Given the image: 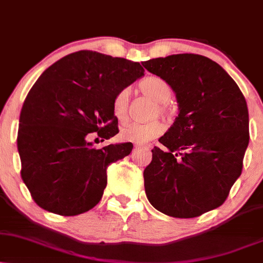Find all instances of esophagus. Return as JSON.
I'll return each mask as SVG.
<instances>
[{
  "mask_svg": "<svg viewBox=\"0 0 263 263\" xmlns=\"http://www.w3.org/2000/svg\"><path fill=\"white\" fill-rule=\"evenodd\" d=\"M135 148H144V145H141V144H135Z\"/></svg>",
  "mask_w": 263,
  "mask_h": 263,
  "instance_id": "esophagus-1",
  "label": "esophagus"
}]
</instances>
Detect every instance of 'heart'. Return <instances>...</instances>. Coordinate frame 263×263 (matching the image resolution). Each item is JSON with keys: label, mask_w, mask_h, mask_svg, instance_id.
Instances as JSON below:
<instances>
[{"label": "heart", "mask_w": 263, "mask_h": 263, "mask_svg": "<svg viewBox=\"0 0 263 263\" xmlns=\"http://www.w3.org/2000/svg\"><path fill=\"white\" fill-rule=\"evenodd\" d=\"M138 88L143 95L148 96L158 103L155 108V112L170 116L174 111L168 101L172 98L174 89L166 80L159 76H148L143 79L138 84ZM129 103V91L128 88H121L115 93L112 97L111 108L112 114L119 121H124L127 118ZM164 134V125L161 121L154 120L147 124H139V122H127L122 126L120 131V137L126 142L147 143L151 139H154Z\"/></svg>", "instance_id": "heart-1"}]
</instances>
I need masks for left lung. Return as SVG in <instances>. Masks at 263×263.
Instances as JSON below:
<instances>
[{"mask_svg":"<svg viewBox=\"0 0 263 263\" xmlns=\"http://www.w3.org/2000/svg\"><path fill=\"white\" fill-rule=\"evenodd\" d=\"M176 93L179 114L143 172L145 194L162 214L193 218L221 206L240 176L249 111L240 88L217 63L183 53L143 62Z\"/></svg>","mask_w":263,"mask_h":263,"instance_id":"1","label":"left lung"}]
</instances>
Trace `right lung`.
<instances>
[{
	"mask_svg": "<svg viewBox=\"0 0 263 263\" xmlns=\"http://www.w3.org/2000/svg\"><path fill=\"white\" fill-rule=\"evenodd\" d=\"M143 72L139 63L79 51L40 76L23 104L16 137L22 178L40 208L75 216L101 201L109 164L128 155L134 144L97 149L88 138L119 134L112 97Z\"/></svg>",
	"mask_w": 263,
	"mask_h": 263,
	"instance_id": "1",
	"label": "right lung"
}]
</instances>
